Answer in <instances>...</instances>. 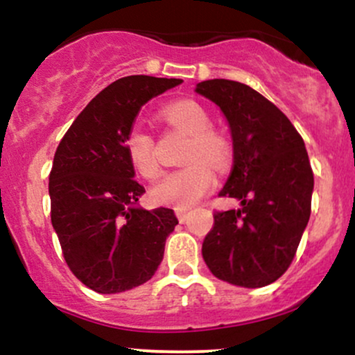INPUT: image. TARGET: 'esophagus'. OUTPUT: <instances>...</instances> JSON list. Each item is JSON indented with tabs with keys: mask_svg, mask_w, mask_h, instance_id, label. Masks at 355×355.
I'll list each match as a JSON object with an SVG mask.
<instances>
[{
	"mask_svg": "<svg viewBox=\"0 0 355 355\" xmlns=\"http://www.w3.org/2000/svg\"><path fill=\"white\" fill-rule=\"evenodd\" d=\"M175 215H177V218L183 223L187 220V217H189V211L183 210V209H177V210H175Z\"/></svg>",
	"mask_w": 355,
	"mask_h": 355,
	"instance_id": "1",
	"label": "esophagus"
}]
</instances>
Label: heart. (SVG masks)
Returning <instances> with one entry per match:
<instances>
[{"label":"heart","instance_id":"obj_1","mask_svg":"<svg viewBox=\"0 0 355 355\" xmlns=\"http://www.w3.org/2000/svg\"><path fill=\"white\" fill-rule=\"evenodd\" d=\"M165 120L173 128L190 137L185 146L182 168L164 175L152 189V197L162 205L190 209L214 187L217 170L225 168L230 160V145L222 135L211 130V118L207 110L190 100L177 101L164 110ZM125 150L133 168L141 177L153 178L158 173L155 145L150 133L141 126H133L126 135ZM209 161L208 164L206 162Z\"/></svg>","mask_w":355,"mask_h":355}]
</instances>
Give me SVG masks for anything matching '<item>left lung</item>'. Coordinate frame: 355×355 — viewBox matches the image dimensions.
<instances>
[{"label": "left lung", "instance_id": "8db88e82", "mask_svg": "<svg viewBox=\"0 0 355 355\" xmlns=\"http://www.w3.org/2000/svg\"><path fill=\"white\" fill-rule=\"evenodd\" d=\"M195 92L229 123L234 166L220 195L240 209L217 211L202 243L217 279L257 288L287 270L311 217L313 173L302 137L287 116L248 85L207 80Z\"/></svg>", "mask_w": 355, "mask_h": 355}]
</instances>
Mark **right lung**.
Wrapping results in <instances>:
<instances>
[{
    "instance_id": "right-lung-1",
    "label": "right lung",
    "mask_w": 355,
    "mask_h": 355,
    "mask_svg": "<svg viewBox=\"0 0 355 355\" xmlns=\"http://www.w3.org/2000/svg\"><path fill=\"white\" fill-rule=\"evenodd\" d=\"M183 80L133 75L101 89L56 148L50 173L51 223L70 270L98 294L150 280L178 223L172 209L145 210L125 150L146 101Z\"/></svg>"
}]
</instances>
